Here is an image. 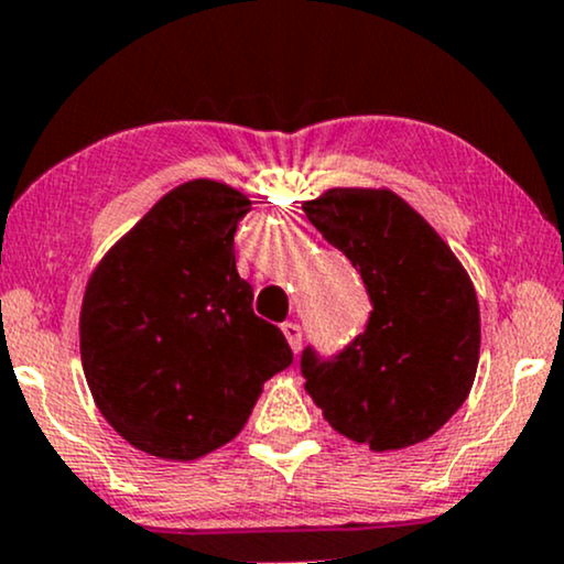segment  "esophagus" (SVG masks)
Listing matches in <instances>:
<instances>
[{
  "label": "esophagus",
  "instance_id": "34e87169",
  "mask_svg": "<svg viewBox=\"0 0 564 564\" xmlns=\"http://www.w3.org/2000/svg\"><path fill=\"white\" fill-rule=\"evenodd\" d=\"M281 332H283V336H286L291 352H294V355L300 352V347H302V328L296 326V323H283Z\"/></svg>",
  "mask_w": 564,
  "mask_h": 564
}]
</instances>
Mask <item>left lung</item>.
I'll use <instances>...</instances> for the list:
<instances>
[{"mask_svg":"<svg viewBox=\"0 0 564 564\" xmlns=\"http://www.w3.org/2000/svg\"><path fill=\"white\" fill-rule=\"evenodd\" d=\"M360 270L373 313L339 358L304 349V390L339 435L371 451L424 443L469 398L480 304L451 246L390 187H332L302 204Z\"/></svg>","mask_w":564,"mask_h":564,"instance_id":"8db88e82","label":"left lung"}]
</instances>
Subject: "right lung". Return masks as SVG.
I'll use <instances>...</instances> for the list:
<instances>
[{"instance_id": "add662e5", "label": "right lung", "mask_w": 564, "mask_h": 564, "mask_svg": "<svg viewBox=\"0 0 564 564\" xmlns=\"http://www.w3.org/2000/svg\"><path fill=\"white\" fill-rule=\"evenodd\" d=\"M249 196L217 180L172 187L89 273L82 366L97 411L166 462L223 448L264 381L291 366L286 336L251 310L232 236Z\"/></svg>"}]
</instances>
